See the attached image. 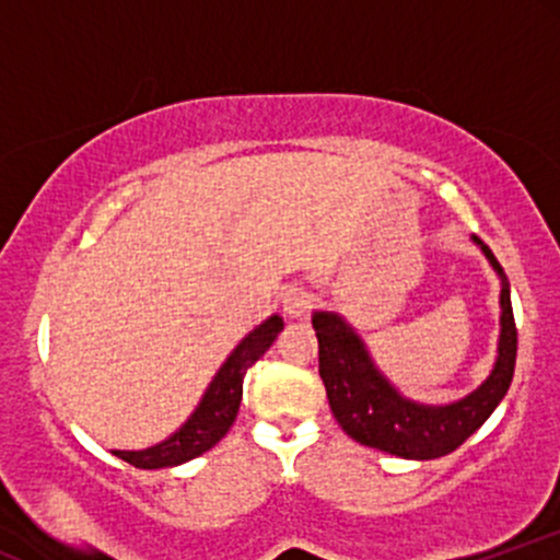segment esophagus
I'll list each match as a JSON object with an SVG mask.
<instances>
[{
  "instance_id": "obj_1",
  "label": "esophagus",
  "mask_w": 560,
  "mask_h": 560,
  "mask_svg": "<svg viewBox=\"0 0 560 560\" xmlns=\"http://www.w3.org/2000/svg\"><path fill=\"white\" fill-rule=\"evenodd\" d=\"M281 305H284L287 316L298 318V316H305V313L311 311L313 298H311V292H307V289L287 287L284 292H281Z\"/></svg>"
}]
</instances>
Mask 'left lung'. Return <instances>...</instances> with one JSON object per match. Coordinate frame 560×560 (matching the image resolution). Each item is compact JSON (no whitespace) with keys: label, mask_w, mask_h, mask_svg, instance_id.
Segmentation results:
<instances>
[{"label":"left lung","mask_w":560,"mask_h":560,"mask_svg":"<svg viewBox=\"0 0 560 560\" xmlns=\"http://www.w3.org/2000/svg\"><path fill=\"white\" fill-rule=\"evenodd\" d=\"M474 242L481 244L477 236ZM481 253L503 276L498 258L487 244ZM500 347L490 378L477 392L453 405L410 402L392 389L376 371L358 334L334 313H316L313 329L318 337V374L324 378L326 397L339 427L365 447L384 450L410 460H432L453 453L503 400L516 369V320H513L511 292L503 276L500 292Z\"/></svg>","instance_id":"obj_1"}]
</instances>
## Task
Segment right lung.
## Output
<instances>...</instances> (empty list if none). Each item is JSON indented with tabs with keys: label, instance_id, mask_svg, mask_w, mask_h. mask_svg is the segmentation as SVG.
Segmentation results:
<instances>
[{
	"label": "right lung",
	"instance_id": "add662e5",
	"mask_svg": "<svg viewBox=\"0 0 560 560\" xmlns=\"http://www.w3.org/2000/svg\"><path fill=\"white\" fill-rule=\"evenodd\" d=\"M281 329H284V320L279 316H271L253 334H247L240 347L231 352L229 361L221 365L213 382H210V387L205 392L202 402L197 405L195 413H191V419L176 434L155 447L113 450V455H118L120 460L137 468H168L208 453L210 447L218 445L226 436L231 423L236 421L242 402L244 374L260 361L262 352L273 345V339L279 337Z\"/></svg>",
	"mask_w": 560,
	"mask_h": 560
}]
</instances>
